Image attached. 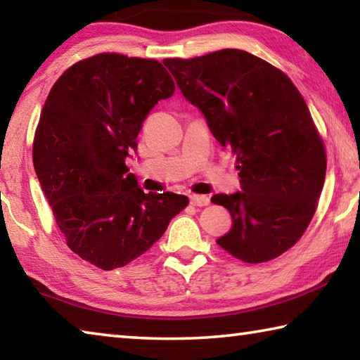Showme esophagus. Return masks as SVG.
I'll use <instances>...</instances> for the list:
<instances>
[{"label": "esophagus", "mask_w": 360, "mask_h": 360, "mask_svg": "<svg viewBox=\"0 0 360 360\" xmlns=\"http://www.w3.org/2000/svg\"><path fill=\"white\" fill-rule=\"evenodd\" d=\"M191 203L193 206H206L210 205V197L208 195H191Z\"/></svg>", "instance_id": "34e87169"}]
</instances>
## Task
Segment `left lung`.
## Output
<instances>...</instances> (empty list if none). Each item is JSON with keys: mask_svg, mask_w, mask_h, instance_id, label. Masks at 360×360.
<instances>
[{"mask_svg": "<svg viewBox=\"0 0 360 360\" xmlns=\"http://www.w3.org/2000/svg\"><path fill=\"white\" fill-rule=\"evenodd\" d=\"M163 63L238 162L241 191L211 198L233 222L217 245L248 264L276 259L307 230L326 179V149L303 96L283 71L238 49Z\"/></svg>", "mask_w": 360, "mask_h": 360, "instance_id": "left-lung-1", "label": "left lung"}]
</instances>
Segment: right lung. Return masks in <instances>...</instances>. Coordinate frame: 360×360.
Returning a JSON list of instances; mask_svg holds the SVG:
<instances>
[{"label": "right lung", "mask_w": 360, "mask_h": 360, "mask_svg": "<svg viewBox=\"0 0 360 360\" xmlns=\"http://www.w3.org/2000/svg\"><path fill=\"white\" fill-rule=\"evenodd\" d=\"M173 94L157 60L98 53L66 70L42 108L36 176L66 245L101 270L144 254L188 203L186 195L144 193L125 165L150 109Z\"/></svg>", "instance_id": "right-lung-1"}]
</instances>
